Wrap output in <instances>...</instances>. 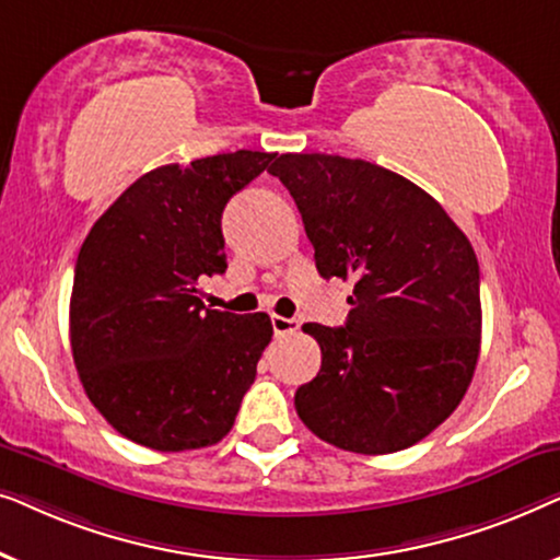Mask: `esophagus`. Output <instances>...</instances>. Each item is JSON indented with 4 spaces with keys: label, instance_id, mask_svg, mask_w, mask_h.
Masks as SVG:
<instances>
[{
    "label": "esophagus",
    "instance_id": "1",
    "mask_svg": "<svg viewBox=\"0 0 560 560\" xmlns=\"http://www.w3.org/2000/svg\"><path fill=\"white\" fill-rule=\"evenodd\" d=\"M301 328V320L298 318H282V316H272V331L275 336H285V334H293Z\"/></svg>",
    "mask_w": 560,
    "mask_h": 560
}]
</instances>
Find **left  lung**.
<instances>
[{
    "mask_svg": "<svg viewBox=\"0 0 560 560\" xmlns=\"http://www.w3.org/2000/svg\"><path fill=\"white\" fill-rule=\"evenodd\" d=\"M320 278L354 280L347 324H305L320 370L295 410L320 441L393 454L423 441L466 395L481 343L479 262L441 203L387 167L280 155Z\"/></svg>",
    "mask_w": 560,
    "mask_h": 560,
    "instance_id": "obj_1",
    "label": "left lung"
}]
</instances>
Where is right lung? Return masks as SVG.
<instances>
[{"instance_id": "obj_1", "label": "right lung", "mask_w": 560, "mask_h": 560, "mask_svg": "<svg viewBox=\"0 0 560 560\" xmlns=\"http://www.w3.org/2000/svg\"><path fill=\"white\" fill-rule=\"evenodd\" d=\"M272 158L236 150L155 167L81 244L71 293L75 370L106 423L140 446H213L255 382L270 316L206 308L198 285L226 272L221 213Z\"/></svg>"}]
</instances>
